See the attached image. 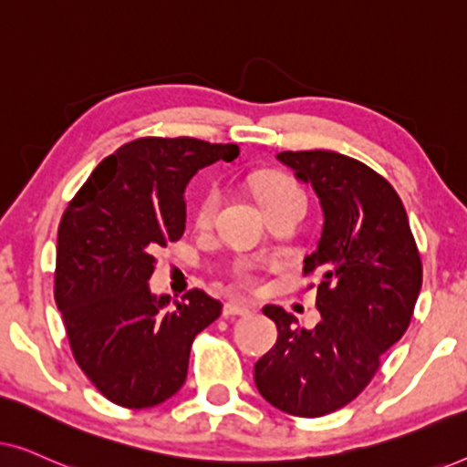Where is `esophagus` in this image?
I'll return each mask as SVG.
<instances>
[{
    "instance_id": "1",
    "label": "esophagus",
    "mask_w": 467,
    "mask_h": 467,
    "mask_svg": "<svg viewBox=\"0 0 467 467\" xmlns=\"http://www.w3.org/2000/svg\"><path fill=\"white\" fill-rule=\"evenodd\" d=\"M253 310L251 304H244V302H227L223 306V317L229 318V317H240V315H248V312Z\"/></svg>"
}]
</instances>
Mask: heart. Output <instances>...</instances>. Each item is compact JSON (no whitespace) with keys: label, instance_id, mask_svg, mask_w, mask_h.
<instances>
[{"label":"heart","instance_id":"1","mask_svg":"<svg viewBox=\"0 0 467 467\" xmlns=\"http://www.w3.org/2000/svg\"><path fill=\"white\" fill-rule=\"evenodd\" d=\"M254 193H257V200L264 210L272 203L278 202H286V200H306L304 191L297 187L291 178H286L283 174H270L264 176L254 187ZM221 203V189L219 187H208L203 193L200 195V200L195 203V223L200 227H206L210 221L214 219L216 208ZM235 280L244 286H253L257 283V265L251 264V261H242V264L235 265Z\"/></svg>","mask_w":467,"mask_h":467}]
</instances>
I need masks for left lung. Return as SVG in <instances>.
Returning <instances> with one entry per match:
<instances>
[{"mask_svg": "<svg viewBox=\"0 0 467 467\" xmlns=\"http://www.w3.org/2000/svg\"><path fill=\"white\" fill-rule=\"evenodd\" d=\"M276 159L312 184L323 232L304 274H318L315 327L265 306L278 340L254 363V385L293 417H323L353 401L404 336L423 265L400 195L366 163L334 150H286ZM312 286V285H310Z\"/></svg>", "mask_w": 467, "mask_h": 467, "instance_id": "left-lung-1", "label": "left lung"}]
</instances>
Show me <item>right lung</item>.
Listing matches in <instances>:
<instances>
[{
	"label": "right lung",
	"mask_w": 467,
	"mask_h": 467,
	"mask_svg": "<svg viewBox=\"0 0 467 467\" xmlns=\"http://www.w3.org/2000/svg\"><path fill=\"white\" fill-rule=\"evenodd\" d=\"M238 144L140 138L106 157L69 202L57 235L55 302L74 359L101 395L150 408L184 385L191 344L221 315L200 289L152 296L155 253L181 240L184 189L206 165L234 161Z\"/></svg>",
	"instance_id": "right-lung-1"
}]
</instances>
